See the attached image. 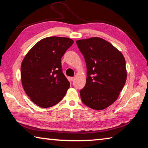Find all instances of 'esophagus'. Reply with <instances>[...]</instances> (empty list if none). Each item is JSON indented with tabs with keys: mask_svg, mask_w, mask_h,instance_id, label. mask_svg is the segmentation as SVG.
Returning <instances> with one entry per match:
<instances>
[{
	"mask_svg": "<svg viewBox=\"0 0 148 148\" xmlns=\"http://www.w3.org/2000/svg\"><path fill=\"white\" fill-rule=\"evenodd\" d=\"M69 79H70V81H73V80L74 79V77H70Z\"/></svg>",
	"mask_w": 148,
	"mask_h": 148,
	"instance_id": "esophagus-1",
	"label": "esophagus"
}]
</instances>
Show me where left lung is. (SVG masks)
I'll use <instances>...</instances> for the list:
<instances>
[{
    "label": "left lung",
    "instance_id": "1",
    "mask_svg": "<svg viewBox=\"0 0 148 148\" xmlns=\"http://www.w3.org/2000/svg\"><path fill=\"white\" fill-rule=\"evenodd\" d=\"M76 44L87 66L82 101L92 109H105L117 99L126 82L125 59L113 45L99 37L78 40Z\"/></svg>",
    "mask_w": 148,
    "mask_h": 148
}]
</instances>
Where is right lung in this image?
I'll list each match as a JSON object with an SVG mask.
<instances>
[{
	"label": "right lung",
	"instance_id": "obj_1",
	"mask_svg": "<svg viewBox=\"0 0 148 148\" xmlns=\"http://www.w3.org/2000/svg\"><path fill=\"white\" fill-rule=\"evenodd\" d=\"M73 43L65 37H47L37 42L24 57L21 65L22 86L37 106H53L66 94L70 82L62 73L61 59Z\"/></svg>",
	"mask_w": 148,
	"mask_h": 148
}]
</instances>
